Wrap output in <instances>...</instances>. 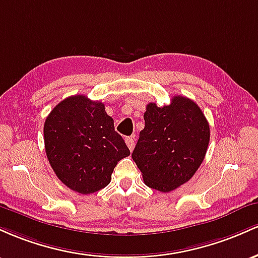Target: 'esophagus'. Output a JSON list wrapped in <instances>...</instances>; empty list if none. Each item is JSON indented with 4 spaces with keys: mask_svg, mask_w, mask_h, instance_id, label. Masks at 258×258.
Segmentation results:
<instances>
[{
    "mask_svg": "<svg viewBox=\"0 0 258 258\" xmlns=\"http://www.w3.org/2000/svg\"><path fill=\"white\" fill-rule=\"evenodd\" d=\"M125 144H126V146L129 147L130 151H133V150H134V145H135V140H134V138H133V137H128V138H125Z\"/></svg>",
    "mask_w": 258,
    "mask_h": 258,
    "instance_id": "34e87169",
    "label": "esophagus"
}]
</instances>
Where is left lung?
I'll return each mask as SVG.
<instances>
[{"label":"left lung","instance_id":"left-lung-1","mask_svg":"<svg viewBox=\"0 0 258 258\" xmlns=\"http://www.w3.org/2000/svg\"><path fill=\"white\" fill-rule=\"evenodd\" d=\"M144 119L132 157L147 186L169 192L189 181L201 166L210 125L201 108L184 96H174L167 106L149 103Z\"/></svg>","mask_w":258,"mask_h":258}]
</instances>
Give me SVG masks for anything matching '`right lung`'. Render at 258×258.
<instances>
[{
  "label": "right lung",
  "mask_w": 258,
  "mask_h": 258,
  "mask_svg": "<svg viewBox=\"0 0 258 258\" xmlns=\"http://www.w3.org/2000/svg\"><path fill=\"white\" fill-rule=\"evenodd\" d=\"M43 137L53 172L83 195L107 186L118 162L130 155L105 105L83 95L67 97L52 109Z\"/></svg>",
  "instance_id": "add662e5"
}]
</instances>
